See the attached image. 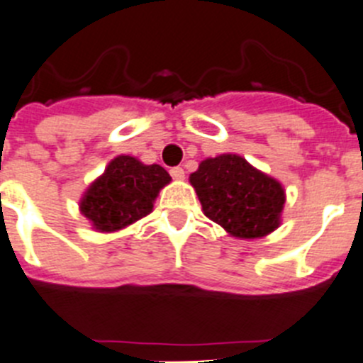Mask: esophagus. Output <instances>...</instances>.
Segmentation results:
<instances>
[{
    "label": "esophagus",
    "mask_w": 363,
    "mask_h": 363,
    "mask_svg": "<svg viewBox=\"0 0 363 363\" xmlns=\"http://www.w3.org/2000/svg\"><path fill=\"white\" fill-rule=\"evenodd\" d=\"M170 175L175 179V181H182V179H184V168L181 167L170 168Z\"/></svg>",
    "instance_id": "esophagus-1"
}]
</instances>
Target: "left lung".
Masks as SVG:
<instances>
[{
  "label": "left lung",
  "instance_id": "left-lung-1",
  "mask_svg": "<svg viewBox=\"0 0 363 363\" xmlns=\"http://www.w3.org/2000/svg\"><path fill=\"white\" fill-rule=\"evenodd\" d=\"M189 182L203 214L235 238L255 239L280 225L286 202L282 184L235 154L202 161Z\"/></svg>",
  "mask_w": 363,
  "mask_h": 363
}]
</instances>
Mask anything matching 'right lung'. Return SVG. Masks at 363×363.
Segmentation results:
<instances>
[{
  "label": "right lung",
  "instance_id": "right-lung-1",
  "mask_svg": "<svg viewBox=\"0 0 363 363\" xmlns=\"http://www.w3.org/2000/svg\"><path fill=\"white\" fill-rule=\"evenodd\" d=\"M172 181L160 164L118 156L81 199V213L101 232H113L147 216L163 186Z\"/></svg>",
  "mask_w": 363,
  "mask_h": 363
}]
</instances>
